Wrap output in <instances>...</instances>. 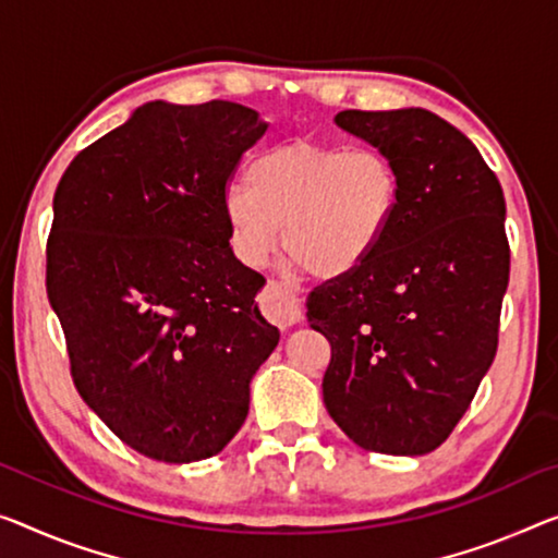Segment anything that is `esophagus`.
Masks as SVG:
<instances>
[{
	"instance_id": "1",
	"label": "esophagus",
	"mask_w": 558,
	"mask_h": 558,
	"mask_svg": "<svg viewBox=\"0 0 558 558\" xmlns=\"http://www.w3.org/2000/svg\"><path fill=\"white\" fill-rule=\"evenodd\" d=\"M259 302H262L264 316H267L269 322L277 324L279 329L294 327V324L302 319V306H299V299L291 294L284 284H279V281H274V279L267 281V289H264Z\"/></svg>"
}]
</instances>
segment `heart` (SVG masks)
I'll list each match as a JSON object with an SVG mask.
<instances>
[{
	"label": "heart",
	"instance_id": "1",
	"mask_svg": "<svg viewBox=\"0 0 558 558\" xmlns=\"http://www.w3.org/2000/svg\"><path fill=\"white\" fill-rule=\"evenodd\" d=\"M246 192L229 190L225 219L234 254L264 267L279 236L291 267L341 279L379 250L399 211L401 182L372 147L291 140L256 154Z\"/></svg>",
	"mask_w": 558,
	"mask_h": 558
}]
</instances>
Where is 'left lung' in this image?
<instances>
[{
	"instance_id": "1",
	"label": "left lung",
	"mask_w": 558,
	"mask_h": 558,
	"mask_svg": "<svg viewBox=\"0 0 558 558\" xmlns=\"http://www.w3.org/2000/svg\"><path fill=\"white\" fill-rule=\"evenodd\" d=\"M333 124L387 154L401 202L379 250L306 299L308 327L331 344L324 404L362 449L422 457L496 356L507 202L469 136L432 111L347 109Z\"/></svg>"
}]
</instances>
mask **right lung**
Here are the masks:
<instances>
[{
	"label": "right lung",
	"mask_w": 558,
	"mask_h": 558,
	"mask_svg": "<svg viewBox=\"0 0 558 558\" xmlns=\"http://www.w3.org/2000/svg\"><path fill=\"white\" fill-rule=\"evenodd\" d=\"M267 126L236 101H147L76 154L54 192L47 296L74 387L149 459L225 449L279 344L256 306L264 277L236 259L225 219L231 171Z\"/></svg>",
	"instance_id": "add662e5"
}]
</instances>
